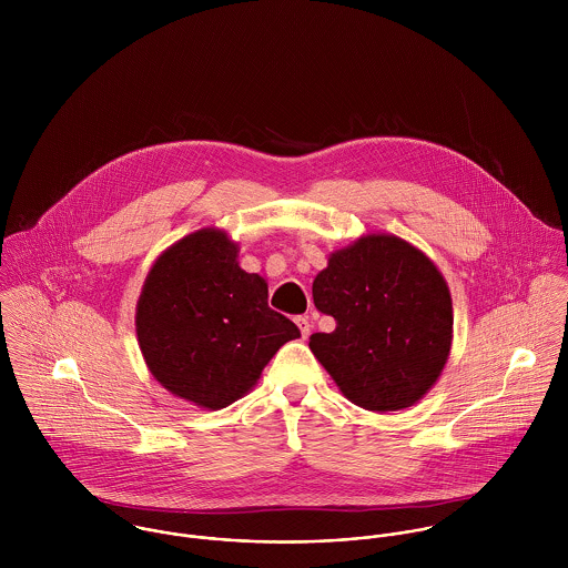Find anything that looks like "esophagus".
<instances>
[{
    "instance_id": "obj_1",
    "label": "esophagus",
    "mask_w": 568,
    "mask_h": 568,
    "mask_svg": "<svg viewBox=\"0 0 568 568\" xmlns=\"http://www.w3.org/2000/svg\"><path fill=\"white\" fill-rule=\"evenodd\" d=\"M295 324H297L300 332H302V338H308V336H311V322H308V317L300 315V317H295Z\"/></svg>"
}]
</instances>
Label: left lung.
<instances>
[{
  "label": "left lung",
  "mask_w": 568,
  "mask_h": 568,
  "mask_svg": "<svg viewBox=\"0 0 568 568\" xmlns=\"http://www.w3.org/2000/svg\"><path fill=\"white\" fill-rule=\"evenodd\" d=\"M313 300L336 327L308 345L349 403L400 410L437 383L453 343V302L417 246L369 234L329 253Z\"/></svg>",
  "instance_id": "1"
}]
</instances>
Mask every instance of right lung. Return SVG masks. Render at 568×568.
Wrapping results in <instances>:
<instances>
[{"label": "right lung", "mask_w": 568, "mask_h": 568, "mask_svg": "<svg viewBox=\"0 0 568 568\" xmlns=\"http://www.w3.org/2000/svg\"><path fill=\"white\" fill-rule=\"evenodd\" d=\"M268 286L239 264V243L205 227L168 246L146 275L135 329L170 394L219 410L253 389L300 327L268 308Z\"/></svg>", "instance_id": "right-lung-1"}]
</instances>
